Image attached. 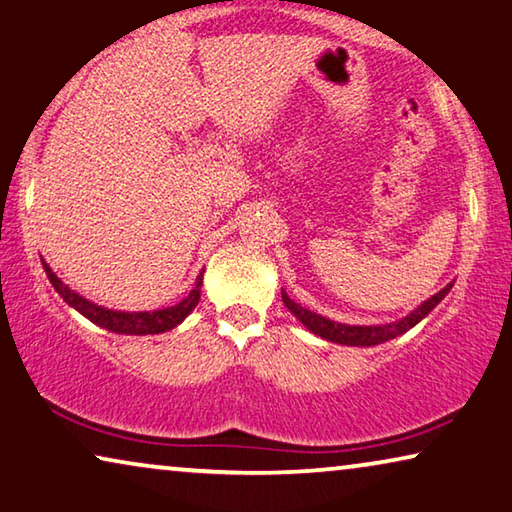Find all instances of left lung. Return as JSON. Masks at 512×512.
I'll list each match as a JSON object with an SVG mask.
<instances>
[{
  "instance_id": "left-lung-1",
  "label": "left lung",
  "mask_w": 512,
  "mask_h": 512,
  "mask_svg": "<svg viewBox=\"0 0 512 512\" xmlns=\"http://www.w3.org/2000/svg\"><path fill=\"white\" fill-rule=\"evenodd\" d=\"M451 287H453V282H451V285H446L444 289H441V292L434 294L432 299H427L425 303L418 305V308L411 312V315L400 319V322L384 324V326H349V324L331 322V319L317 315V312L305 310L303 305L294 303L285 292H282V303L287 305L289 312H292V315L299 319V322L305 326V329H310L312 333L319 335V338L338 342V345L372 347V345H381V342L393 340V338H398V335L407 333L411 326H416L423 317L430 315V312L434 310V305H439V301L444 299L448 292H451Z\"/></svg>"
}]
</instances>
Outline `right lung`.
<instances>
[{"label": "right lung", "mask_w": 512, "mask_h": 512, "mask_svg": "<svg viewBox=\"0 0 512 512\" xmlns=\"http://www.w3.org/2000/svg\"><path fill=\"white\" fill-rule=\"evenodd\" d=\"M45 266V273L52 282V287L57 289V294L64 299L71 308H75L80 315H85L89 322H94L103 329L112 333H126V335H151V333H165L172 331L174 326L181 324L183 319L188 317V312L195 308L197 301H200L202 294V276H197L195 287L190 289L186 299L179 301L177 305H170V308L154 310V312H117V310H105L101 305H94L87 299H82L80 294H75L73 289H68L64 282H61L55 273L50 271L48 264Z\"/></svg>", "instance_id": "1"}]
</instances>
